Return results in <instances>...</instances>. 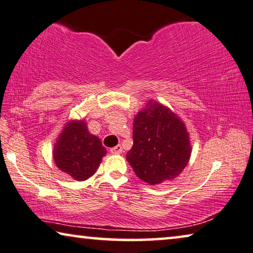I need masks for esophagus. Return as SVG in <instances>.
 Listing matches in <instances>:
<instances>
[{
    "mask_svg": "<svg viewBox=\"0 0 253 253\" xmlns=\"http://www.w3.org/2000/svg\"><path fill=\"white\" fill-rule=\"evenodd\" d=\"M122 152H123V148H122V146H121V145H118V146H115V147L111 148L112 154H121Z\"/></svg>",
    "mask_w": 253,
    "mask_h": 253,
    "instance_id": "esophagus-1",
    "label": "esophagus"
}]
</instances>
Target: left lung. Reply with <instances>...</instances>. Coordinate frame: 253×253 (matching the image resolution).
<instances>
[{"mask_svg": "<svg viewBox=\"0 0 253 253\" xmlns=\"http://www.w3.org/2000/svg\"><path fill=\"white\" fill-rule=\"evenodd\" d=\"M133 145L126 160L134 173L151 185L174 179L190 156L185 124L169 108L148 102L133 121Z\"/></svg>", "mask_w": 253, "mask_h": 253, "instance_id": "left-lung-1", "label": "left lung"}]
</instances>
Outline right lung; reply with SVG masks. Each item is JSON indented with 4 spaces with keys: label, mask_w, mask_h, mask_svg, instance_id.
I'll return each mask as SVG.
<instances>
[{
    "label": "right lung",
    "mask_w": 253,
    "mask_h": 253,
    "mask_svg": "<svg viewBox=\"0 0 253 253\" xmlns=\"http://www.w3.org/2000/svg\"><path fill=\"white\" fill-rule=\"evenodd\" d=\"M105 155L100 139L89 133L83 121L72 122L65 127L53 151L57 167L79 181L90 178Z\"/></svg>",
    "instance_id": "right-lung-1"
}]
</instances>
